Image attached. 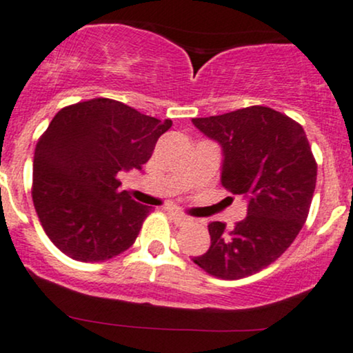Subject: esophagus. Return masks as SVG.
Listing matches in <instances>:
<instances>
[{
	"label": "esophagus",
	"instance_id": "1",
	"mask_svg": "<svg viewBox=\"0 0 353 353\" xmlns=\"http://www.w3.org/2000/svg\"><path fill=\"white\" fill-rule=\"evenodd\" d=\"M168 214L171 216V219L176 222L177 225H185L190 222V217L184 216V214H181V212H176V210H168Z\"/></svg>",
	"mask_w": 353,
	"mask_h": 353
}]
</instances>
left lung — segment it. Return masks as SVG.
<instances>
[{
	"mask_svg": "<svg viewBox=\"0 0 353 353\" xmlns=\"http://www.w3.org/2000/svg\"><path fill=\"white\" fill-rule=\"evenodd\" d=\"M192 123L222 145V185L249 201L232 229L210 222V247L192 261L214 277L237 281L265 269L295 241L309 216L317 163L302 125L275 109L250 106Z\"/></svg>",
	"mask_w": 353,
	"mask_h": 353,
	"instance_id": "left-lung-1",
	"label": "left lung"
}]
</instances>
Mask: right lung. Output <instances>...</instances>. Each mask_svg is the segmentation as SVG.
Here are the masks:
<instances>
[{"mask_svg": "<svg viewBox=\"0 0 353 353\" xmlns=\"http://www.w3.org/2000/svg\"><path fill=\"white\" fill-rule=\"evenodd\" d=\"M171 125L108 98L71 104L52 117L36 144L31 196L61 252L103 262L134 244L151 208L119 190L117 174L141 171Z\"/></svg>", "mask_w": 353, "mask_h": 353, "instance_id": "1", "label": "right lung"}]
</instances>
